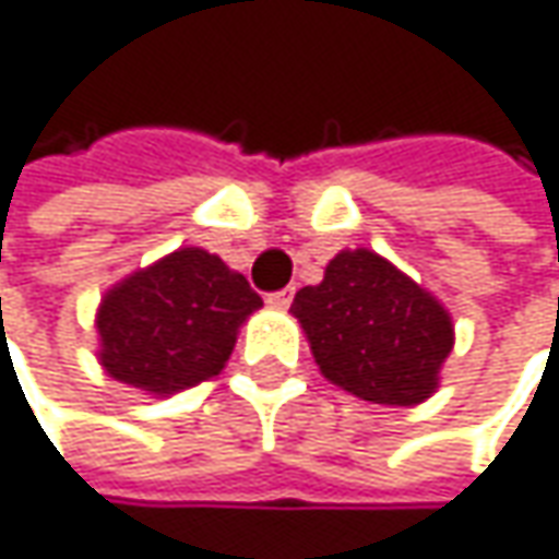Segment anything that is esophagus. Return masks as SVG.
<instances>
[{"label":"esophagus","instance_id":"1","mask_svg":"<svg viewBox=\"0 0 559 559\" xmlns=\"http://www.w3.org/2000/svg\"><path fill=\"white\" fill-rule=\"evenodd\" d=\"M290 300H294V287H284V290H275V294H269V297H265V304H269V307H275V310H287V307H290Z\"/></svg>","mask_w":559,"mask_h":559}]
</instances>
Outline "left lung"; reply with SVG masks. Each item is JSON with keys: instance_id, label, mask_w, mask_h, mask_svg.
<instances>
[{"instance_id": "1", "label": "left lung", "mask_w": 559, "mask_h": 559, "mask_svg": "<svg viewBox=\"0 0 559 559\" xmlns=\"http://www.w3.org/2000/svg\"><path fill=\"white\" fill-rule=\"evenodd\" d=\"M300 319L322 377L373 405H417L452 350L449 312L370 249L338 252L325 278L304 287Z\"/></svg>"}]
</instances>
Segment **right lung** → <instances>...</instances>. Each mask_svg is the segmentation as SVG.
<instances>
[{
  "label": "right lung",
  "instance_id": "add662e5",
  "mask_svg": "<svg viewBox=\"0 0 559 559\" xmlns=\"http://www.w3.org/2000/svg\"><path fill=\"white\" fill-rule=\"evenodd\" d=\"M262 297L217 255L186 247L116 284L97 310L100 364L154 395L212 379Z\"/></svg>",
  "mask_w": 559,
  "mask_h": 559
}]
</instances>
